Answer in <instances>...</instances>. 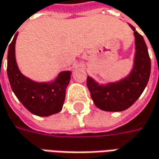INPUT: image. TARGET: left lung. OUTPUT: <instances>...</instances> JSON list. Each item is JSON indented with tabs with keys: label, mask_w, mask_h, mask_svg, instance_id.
<instances>
[{
	"label": "left lung",
	"mask_w": 159,
	"mask_h": 159,
	"mask_svg": "<svg viewBox=\"0 0 159 159\" xmlns=\"http://www.w3.org/2000/svg\"><path fill=\"white\" fill-rule=\"evenodd\" d=\"M132 27V26H131ZM135 59L131 74L118 83L99 86L87 77V86L96 107L107 112H120L130 107L144 90L151 75V58L143 36L134 27Z\"/></svg>",
	"instance_id": "obj_1"
}]
</instances>
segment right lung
Segmentation results:
<instances>
[{"instance_id": "obj_1", "label": "right lung", "mask_w": 159, "mask_h": 159, "mask_svg": "<svg viewBox=\"0 0 159 159\" xmlns=\"http://www.w3.org/2000/svg\"><path fill=\"white\" fill-rule=\"evenodd\" d=\"M16 34L8 46L7 73L11 89L25 107L38 116H49L59 112L65 100L66 88L70 81V71H64L52 84H39L21 74L15 57ZM8 47V46H7ZM7 48V47H6Z\"/></svg>"}]
</instances>
